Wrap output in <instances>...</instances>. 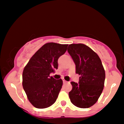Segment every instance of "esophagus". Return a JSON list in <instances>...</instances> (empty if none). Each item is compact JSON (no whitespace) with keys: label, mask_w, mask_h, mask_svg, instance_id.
Masks as SVG:
<instances>
[{"label":"esophagus","mask_w":124,"mask_h":124,"mask_svg":"<svg viewBox=\"0 0 124 124\" xmlns=\"http://www.w3.org/2000/svg\"><path fill=\"white\" fill-rule=\"evenodd\" d=\"M63 83H67V81H66L65 80H64V79H63Z\"/></svg>","instance_id":"obj_1"}]
</instances>
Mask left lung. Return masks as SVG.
I'll return each mask as SVG.
<instances>
[{"label": "left lung", "mask_w": 124, "mask_h": 124, "mask_svg": "<svg viewBox=\"0 0 124 124\" xmlns=\"http://www.w3.org/2000/svg\"><path fill=\"white\" fill-rule=\"evenodd\" d=\"M68 52L80 76L78 83L71 82L69 92L71 102L79 108H89L97 102L103 90L105 70L98 55L83 44H71Z\"/></svg>", "instance_id": "1"}]
</instances>
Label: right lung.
<instances>
[{
    "instance_id": "1",
    "label": "right lung",
    "mask_w": 124,
    "mask_h": 124,
    "mask_svg": "<svg viewBox=\"0 0 124 124\" xmlns=\"http://www.w3.org/2000/svg\"><path fill=\"white\" fill-rule=\"evenodd\" d=\"M68 44H45L32 56L24 68L22 85L29 102L38 108L50 107L57 100L62 80L50 76L57 69L59 57L67 51Z\"/></svg>"
}]
</instances>
